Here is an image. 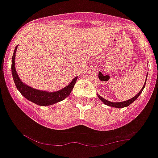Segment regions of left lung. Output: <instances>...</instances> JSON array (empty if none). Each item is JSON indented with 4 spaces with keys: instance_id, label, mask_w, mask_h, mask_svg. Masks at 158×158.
<instances>
[{
    "instance_id": "obj_1",
    "label": "left lung",
    "mask_w": 158,
    "mask_h": 158,
    "mask_svg": "<svg viewBox=\"0 0 158 158\" xmlns=\"http://www.w3.org/2000/svg\"><path fill=\"white\" fill-rule=\"evenodd\" d=\"M146 80H147V78H146ZM145 83H146V82H145ZM145 83L144 85H143V88H142V89L140 90V92H139L138 93H137V95H136L134 97H133L132 99H129V100H127V101H124V102H110V101L106 100V99H103L102 97H101L99 95H98V97L99 98V99H100L101 101H102V102H103L104 104H106V105L107 106H112V107H116V108H123V107H126V106H128L129 105H131V103H132L134 101H135L136 99L138 98V96H140V93H142V91H143V88L145 87Z\"/></svg>"
}]
</instances>
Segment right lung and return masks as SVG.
<instances>
[{
    "mask_svg": "<svg viewBox=\"0 0 158 158\" xmlns=\"http://www.w3.org/2000/svg\"><path fill=\"white\" fill-rule=\"evenodd\" d=\"M17 47L15 48V52H14L13 56H12V64H11V71L12 75H13V79L15 81V83L16 85L17 89L20 91V93L28 100L31 101L34 103L39 106H49L52 104L56 103L58 102L65 99L71 93L73 87H74L75 83L76 82L77 77H75L73 79L69 85H67L62 89L59 91L54 92V93H48L45 91H41V90L35 89L31 88L30 86H27V85L23 83L21 79L18 77L17 72L15 70V53L17 51Z\"/></svg>",
    "mask_w": 158,
    "mask_h": 158,
    "instance_id": "right-lung-1",
    "label": "right lung"
}]
</instances>
